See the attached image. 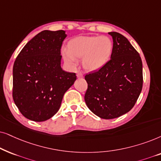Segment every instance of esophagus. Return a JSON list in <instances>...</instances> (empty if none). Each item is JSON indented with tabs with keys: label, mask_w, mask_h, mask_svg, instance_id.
Masks as SVG:
<instances>
[{
	"label": "esophagus",
	"mask_w": 161,
	"mask_h": 161,
	"mask_svg": "<svg viewBox=\"0 0 161 161\" xmlns=\"http://www.w3.org/2000/svg\"><path fill=\"white\" fill-rule=\"evenodd\" d=\"M77 78L78 79H82V78H83V74H82V73H80V72H79V73H77Z\"/></svg>",
	"instance_id": "esophagus-1"
}]
</instances>
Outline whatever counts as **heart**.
I'll list each match as a JSON object with an SVG mask.
<instances>
[{
    "mask_svg": "<svg viewBox=\"0 0 161 161\" xmlns=\"http://www.w3.org/2000/svg\"><path fill=\"white\" fill-rule=\"evenodd\" d=\"M68 49L62 51L65 61L73 68L78 65V58L87 70H97L108 63L113 51V42L108 37H79L69 41Z\"/></svg>",
    "mask_w": 161,
    "mask_h": 161,
    "instance_id": "b5f03b06",
    "label": "heart"
}]
</instances>
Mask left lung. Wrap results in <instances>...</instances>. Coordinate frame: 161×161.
<instances>
[{
	"instance_id": "obj_1",
	"label": "left lung",
	"mask_w": 161,
	"mask_h": 161,
	"mask_svg": "<svg viewBox=\"0 0 161 161\" xmlns=\"http://www.w3.org/2000/svg\"><path fill=\"white\" fill-rule=\"evenodd\" d=\"M108 34L113 40L110 60L85 76L87 82L85 103L94 114L104 119L129 112L143 86L142 61L138 51L122 34Z\"/></svg>"
}]
</instances>
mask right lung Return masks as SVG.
<instances>
[{"instance_id": "1", "label": "right lung", "mask_w": 161, "mask_h": 161, "mask_svg": "<svg viewBox=\"0 0 161 161\" xmlns=\"http://www.w3.org/2000/svg\"><path fill=\"white\" fill-rule=\"evenodd\" d=\"M67 34L44 30L26 43L14 61L12 96L23 116L44 121L60 108L66 91L76 79L61 68L60 49Z\"/></svg>"}]
</instances>
